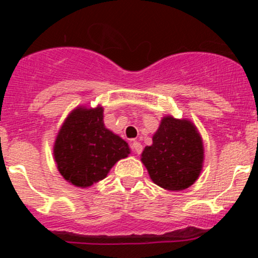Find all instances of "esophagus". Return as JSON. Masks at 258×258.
Here are the masks:
<instances>
[{
	"instance_id": "34e87169",
	"label": "esophagus",
	"mask_w": 258,
	"mask_h": 258,
	"mask_svg": "<svg viewBox=\"0 0 258 258\" xmlns=\"http://www.w3.org/2000/svg\"><path fill=\"white\" fill-rule=\"evenodd\" d=\"M132 147H133V150L135 151L136 154H141V153H142L143 147H142V144H141V143L139 142V141H134L133 144H132Z\"/></svg>"
}]
</instances>
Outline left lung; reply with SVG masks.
Instances as JSON below:
<instances>
[{"label": "left lung", "mask_w": 258, "mask_h": 258, "mask_svg": "<svg viewBox=\"0 0 258 258\" xmlns=\"http://www.w3.org/2000/svg\"><path fill=\"white\" fill-rule=\"evenodd\" d=\"M141 161L151 181L170 191L191 186L203 169L204 146L196 125L188 118L167 115L144 148Z\"/></svg>", "instance_id": "1"}]
</instances>
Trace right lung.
<instances>
[{
  "label": "right lung",
  "instance_id": "right-lung-1",
  "mask_svg": "<svg viewBox=\"0 0 258 258\" xmlns=\"http://www.w3.org/2000/svg\"><path fill=\"white\" fill-rule=\"evenodd\" d=\"M52 153L62 177L84 189L107 177L116 162L128 157L130 148L105 128L103 107L79 105L62 123Z\"/></svg>",
  "mask_w": 258,
  "mask_h": 258
}]
</instances>
